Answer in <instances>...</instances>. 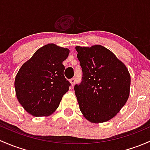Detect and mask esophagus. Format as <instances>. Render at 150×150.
I'll return each instance as SVG.
<instances>
[{
    "label": "esophagus",
    "instance_id": "1",
    "mask_svg": "<svg viewBox=\"0 0 150 150\" xmlns=\"http://www.w3.org/2000/svg\"><path fill=\"white\" fill-rule=\"evenodd\" d=\"M70 82H71V86L74 85V84L76 82V79L75 78H72L70 80Z\"/></svg>",
    "mask_w": 150,
    "mask_h": 150
}]
</instances>
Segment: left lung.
I'll list each match as a JSON object with an SVG mask.
<instances>
[{
	"mask_svg": "<svg viewBox=\"0 0 150 150\" xmlns=\"http://www.w3.org/2000/svg\"><path fill=\"white\" fill-rule=\"evenodd\" d=\"M75 48L83 72L81 84L74 86L80 110L91 123L109 121L129 97V70L113 52L100 45Z\"/></svg>",
	"mask_w": 150,
	"mask_h": 150,
	"instance_id": "1",
	"label": "left lung"
}]
</instances>
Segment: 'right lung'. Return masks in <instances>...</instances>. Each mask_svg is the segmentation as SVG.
<instances>
[{
  "instance_id": "obj_1",
  "label": "right lung",
  "mask_w": 150,
  "mask_h": 150,
  "mask_svg": "<svg viewBox=\"0 0 150 150\" xmlns=\"http://www.w3.org/2000/svg\"><path fill=\"white\" fill-rule=\"evenodd\" d=\"M70 50L45 45L21 66L14 81L16 98L33 116H48L59 106L71 84L64 75L63 62Z\"/></svg>"
}]
</instances>
